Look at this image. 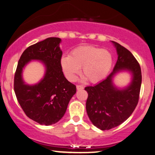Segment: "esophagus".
Here are the masks:
<instances>
[{
  "label": "esophagus",
  "instance_id": "esophagus-1",
  "mask_svg": "<svg viewBox=\"0 0 155 155\" xmlns=\"http://www.w3.org/2000/svg\"><path fill=\"white\" fill-rule=\"evenodd\" d=\"M76 88H77L78 91H81V90H83L84 88V87L82 86V85H77Z\"/></svg>",
  "mask_w": 155,
  "mask_h": 155
}]
</instances>
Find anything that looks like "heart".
Returning a JSON list of instances; mask_svg holds the SVG:
<instances>
[{"label": "heart", "instance_id": "obj_1", "mask_svg": "<svg viewBox=\"0 0 155 155\" xmlns=\"http://www.w3.org/2000/svg\"><path fill=\"white\" fill-rule=\"evenodd\" d=\"M114 62L113 55L108 49L93 46H83L73 49L70 56H63L60 64L70 81H74L82 68L83 80L92 83H100L108 76Z\"/></svg>", "mask_w": 155, "mask_h": 155}]
</instances>
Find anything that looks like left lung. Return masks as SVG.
Masks as SVG:
<instances>
[{
	"instance_id": "obj_1",
	"label": "left lung",
	"mask_w": 155,
	"mask_h": 155,
	"mask_svg": "<svg viewBox=\"0 0 155 155\" xmlns=\"http://www.w3.org/2000/svg\"><path fill=\"white\" fill-rule=\"evenodd\" d=\"M116 49L118 60L111 73L106 79L85 90L87 116L93 125L101 130H109L121 124L131 115L139 101L142 85V72L138 62L127 49L111 41ZM131 74V81L124 87L114 83L120 72Z\"/></svg>"
}]
</instances>
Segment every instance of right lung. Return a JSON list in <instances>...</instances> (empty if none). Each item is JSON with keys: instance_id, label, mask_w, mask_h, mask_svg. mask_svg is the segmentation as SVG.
<instances>
[{"instance_id": "right-lung-1", "label": "right lung", "mask_w": 155, "mask_h": 155, "mask_svg": "<svg viewBox=\"0 0 155 155\" xmlns=\"http://www.w3.org/2000/svg\"><path fill=\"white\" fill-rule=\"evenodd\" d=\"M62 40L49 37L28 47L18 61L14 77V91L26 115L41 125L56 124L65 114L76 86L63 74L60 64ZM31 61L45 67L43 78L35 84H26L22 78L25 67Z\"/></svg>"}]
</instances>
